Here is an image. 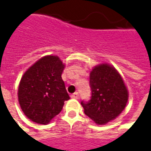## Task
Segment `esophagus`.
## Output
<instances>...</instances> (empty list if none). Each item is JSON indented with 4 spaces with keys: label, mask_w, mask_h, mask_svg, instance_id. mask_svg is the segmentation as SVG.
<instances>
[{
    "label": "esophagus",
    "mask_w": 151,
    "mask_h": 151,
    "mask_svg": "<svg viewBox=\"0 0 151 151\" xmlns=\"http://www.w3.org/2000/svg\"><path fill=\"white\" fill-rule=\"evenodd\" d=\"M71 97L72 98H74V99H78V97H79V96H78V93H73V95H71Z\"/></svg>",
    "instance_id": "esophagus-1"
}]
</instances>
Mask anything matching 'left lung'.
Returning a JSON list of instances; mask_svg holds the SVG:
<instances>
[{
  "mask_svg": "<svg viewBox=\"0 0 151 151\" xmlns=\"http://www.w3.org/2000/svg\"><path fill=\"white\" fill-rule=\"evenodd\" d=\"M92 98L81 102L84 113L97 125H105L116 119L125 109L129 93L122 77L116 68L102 63L90 71Z\"/></svg>",
  "mask_w": 151,
  "mask_h": 151,
  "instance_id": "obj_1",
  "label": "left lung"
}]
</instances>
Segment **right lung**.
Returning a JSON list of instances; mask_svg holds the SVG:
<instances>
[{"label":"right lung","mask_w":151,"mask_h":151,"mask_svg":"<svg viewBox=\"0 0 151 151\" xmlns=\"http://www.w3.org/2000/svg\"><path fill=\"white\" fill-rule=\"evenodd\" d=\"M65 66L57 55H46L24 72L18 87V101L33 122L49 124L69 99L61 77Z\"/></svg>","instance_id":"obj_1"}]
</instances>
